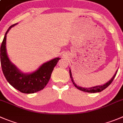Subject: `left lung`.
<instances>
[{
	"instance_id": "8db88e82",
	"label": "left lung",
	"mask_w": 123,
	"mask_h": 123,
	"mask_svg": "<svg viewBox=\"0 0 123 123\" xmlns=\"http://www.w3.org/2000/svg\"><path fill=\"white\" fill-rule=\"evenodd\" d=\"M117 71H117L116 72H115V74L113 75V76L112 77V78H111L109 81H107V83H105L104 85H99V86H94V87H81V86H77V85H76L75 83L74 82V81L73 78H72V72H71V69H69V74H70V77H71V80H72L74 85L75 87H77L78 89L80 90V91H83V92H89V93H96V92H101V91H103L104 89H105L106 88H107V87H108V86H109L111 83H112V81H113V79H114V78H115V76H116L117 73Z\"/></svg>"
}]
</instances>
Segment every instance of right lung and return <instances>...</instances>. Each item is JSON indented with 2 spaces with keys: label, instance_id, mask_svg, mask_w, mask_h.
<instances>
[{
  "label": "right lung",
  "instance_id": "1",
  "mask_svg": "<svg viewBox=\"0 0 123 123\" xmlns=\"http://www.w3.org/2000/svg\"><path fill=\"white\" fill-rule=\"evenodd\" d=\"M17 24L18 23L11 25L5 34L0 47L1 66L5 77L12 87L22 93H33L41 91L46 86L51 78L54 68L61 58L56 57L48 61L31 73L22 72L11 62L6 48L7 34L11 28Z\"/></svg>",
  "mask_w": 123,
  "mask_h": 123
}]
</instances>
